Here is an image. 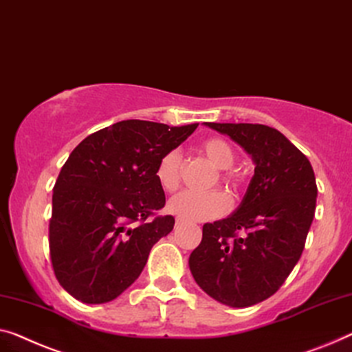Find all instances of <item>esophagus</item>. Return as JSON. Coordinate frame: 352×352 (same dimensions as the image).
<instances>
[{
    "mask_svg": "<svg viewBox=\"0 0 352 352\" xmlns=\"http://www.w3.org/2000/svg\"><path fill=\"white\" fill-rule=\"evenodd\" d=\"M183 223H185V221H183V219L177 218V219H175V228L178 229V228H180V226H183Z\"/></svg>",
    "mask_w": 352,
    "mask_h": 352,
    "instance_id": "1",
    "label": "esophagus"
}]
</instances>
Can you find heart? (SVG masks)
I'll return each instance as SVG.
<instances>
[{"label":"heart","instance_id":"b5f03b06","mask_svg":"<svg viewBox=\"0 0 352 352\" xmlns=\"http://www.w3.org/2000/svg\"><path fill=\"white\" fill-rule=\"evenodd\" d=\"M202 153L219 170V180L230 191H235L240 186V177L230 170L235 162V150L226 139L210 138L201 145ZM182 162L183 156L178 150H170L161 156L156 166V182L161 190L174 192L182 183ZM230 201L226 192H182L167 204V212L175 214L183 221H208L223 217L229 210Z\"/></svg>","mask_w":352,"mask_h":352}]
</instances>
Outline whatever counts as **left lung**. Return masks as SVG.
I'll use <instances>...</instances> for the list:
<instances>
[{"label": "left lung", "instance_id": "left-lung-1", "mask_svg": "<svg viewBox=\"0 0 352 352\" xmlns=\"http://www.w3.org/2000/svg\"><path fill=\"white\" fill-rule=\"evenodd\" d=\"M206 124L242 146L254 175L232 214L204 224L190 270L214 300L251 307L274 296L300 259L316 208V178L307 156L275 128Z\"/></svg>", "mask_w": 352, "mask_h": 352}]
</instances>
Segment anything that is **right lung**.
I'll list each match as a JSON object with an SVG mask.
<instances>
[{
	"mask_svg": "<svg viewBox=\"0 0 352 352\" xmlns=\"http://www.w3.org/2000/svg\"><path fill=\"white\" fill-rule=\"evenodd\" d=\"M196 128L124 120L72 150L54 188L49 245L56 280L77 300L117 298L174 229V217H156L166 196L155 172Z\"/></svg>",
	"mask_w": 352,
	"mask_h": 352,
	"instance_id": "obj_1",
	"label": "right lung"
}]
</instances>
